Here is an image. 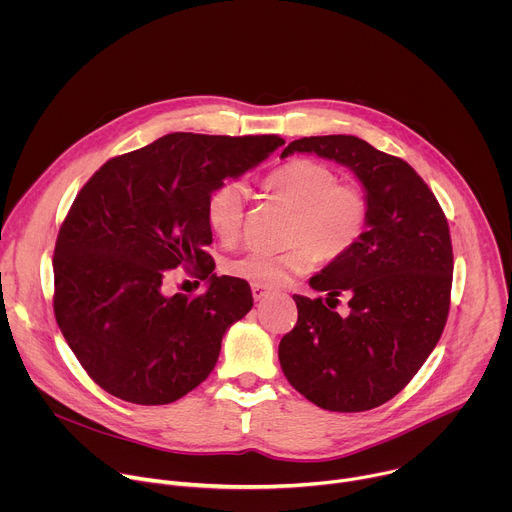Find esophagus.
Masks as SVG:
<instances>
[{"label": "esophagus", "instance_id": "34e87169", "mask_svg": "<svg viewBox=\"0 0 512 512\" xmlns=\"http://www.w3.org/2000/svg\"><path fill=\"white\" fill-rule=\"evenodd\" d=\"M251 291H253V298H255V302H259V300H263L267 294H269V287H263V285H253L251 287Z\"/></svg>", "mask_w": 512, "mask_h": 512}]
</instances>
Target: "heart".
Segmentation results:
<instances>
[{
	"label": "heart",
	"mask_w": 512,
	"mask_h": 512,
	"mask_svg": "<svg viewBox=\"0 0 512 512\" xmlns=\"http://www.w3.org/2000/svg\"><path fill=\"white\" fill-rule=\"evenodd\" d=\"M265 188L289 208L283 251L251 249L225 263L229 275L251 285H281L294 275L322 263L346 257L367 233L371 202L367 192L352 182H336L334 170L314 160H291L265 178ZM247 208V188L239 180H225L206 198V221L223 243L241 237Z\"/></svg>",
	"instance_id": "heart-1"
}]
</instances>
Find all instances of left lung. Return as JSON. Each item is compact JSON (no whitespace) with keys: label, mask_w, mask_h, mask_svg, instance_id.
Returning a JSON list of instances; mask_svg holds the SVG:
<instances>
[{"label":"left lung","mask_w":512,"mask_h":512,"mask_svg":"<svg viewBox=\"0 0 512 512\" xmlns=\"http://www.w3.org/2000/svg\"><path fill=\"white\" fill-rule=\"evenodd\" d=\"M294 152L348 166L367 190L371 218L360 243L310 279L322 298L294 296L298 322L279 342L289 385L328 411L358 413L393 399L440 340L448 314L454 253L448 218L401 158L354 135L291 141ZM344 293L349 312H333Z\"/></svg>","instance_id":"1"}]
</instances>
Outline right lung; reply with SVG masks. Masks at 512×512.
<instances>
[{
  "instance_id": "1",
  "label": "right lung",
  "mask_w": 512,
  "mask_h": 512,
  "mask_svg": "<svg viewBox=\"0 0 512 512\" xmlns=\"http://www.w3.org/2000/svg\"><path fill=\"white\" fill-rule=\"evenodd\" d=\"M279 135L170 133L105 162L60 225L54 316L87 375L117 399L174 403L214 369L223 334L253 308L251 287L216 277L206 198L263 162ZM209 279L166 297L170 268Z\"/></svg>"
}]
</instances>
